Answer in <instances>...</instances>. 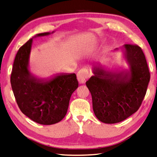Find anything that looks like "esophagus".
<instances>
[{
  "instance_id": "obj_1",
  "label": "esophagus",
  "mask_w": 157,
  "mask_h": 157,
  "mask_svg": "<svg viewBox=\"0 0 157 157\" xmlns=\"http://www.w3.org/2000/svg\"><path fill=\"white\" fill-rule=\"evenodd\" d=\"M77 80L80 84H84L89 76L88 70L86 69H81L77 73Z\"/></svg>"
}]
</instances>
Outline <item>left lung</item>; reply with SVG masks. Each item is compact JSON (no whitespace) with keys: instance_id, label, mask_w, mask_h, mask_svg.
<instances>
[{"instance_id":"1","label":"left lung","mask_w":157,"mask_h":157,"mask_svg":"<svg viewBox=\"0 0 157 157\" xmlns=\"http://www.w3.org/2000/svg\"><path fill=\"white\" fill-rule=\"evenodd\" d=\"M121 50L128 69L112 71L101 64H94V75L86 82L92 95L95 115L106 124L120 122L138 110L150 80L140 47L124 44Z\"/></svg>"}]
</instances>
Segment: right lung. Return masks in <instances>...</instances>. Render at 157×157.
Returning <instances> with one entry per match:
<instances>
[{
    "instance_id": "obj_1",
    "label": "right lung",
    "mask_w": 157,
    "mask_h": 157,
    "mask_svg": "<svg viewBox=\"0 0 157 157\" xmlns=\"http://www.w3.org/2000/svg\"><path fill=\"white\" fill-rule=\"evenodd\" d=\"M40 33L34 38L54 33ZM33 38L19 49L11 74L10 82L21 112L40 124L51 125L61 121L67 114L71 95L78 88L75 73H57L48 78L33 75L29 58Z\"/></svg>"
}]
</instances>
